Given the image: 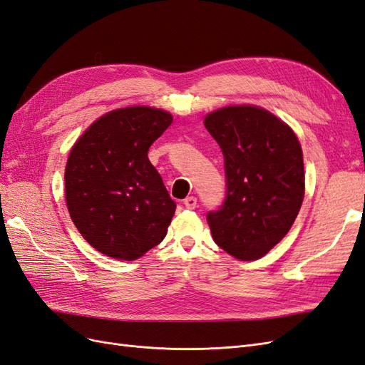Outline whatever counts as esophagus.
I'll return each instance as SVG.
<instances>
[{
  "mask_svg": "<svg viewBox=\"0 0 365 365\" xmlns=\"http://www.w3.org/2000/svg\"><path fill=\"white\" fill-rule=\"evenodd\" d=\"M196 204H197V200L195 196H187L184 200V207L189 208V210H193L196 208Z\"/></svg>",
  "mask_w": 365,
  "mask_h": 365,
  "instance_id": "1",
  "label": "esophagus"
}]
</instances>
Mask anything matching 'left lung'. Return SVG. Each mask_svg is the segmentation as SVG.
I'll return each mask as SVG.
<instances>
[{"label": "left lung", "instance_id": "8db88e82", "mask_svg": "<svg viewBox=\"0 0 365 365\" xmlns=\"http://www.w3.org/2000/svg\"><path fill=\"white\" fill-rule=\"evenodd\" d=\"M204 125L224 153L225 200L207 213L216 244L240 260L286 236L304 197L303 152L292 129L256 106H227Z\"/></svg>", "mask_w": 365, "mask_h": 365}]
</instances>
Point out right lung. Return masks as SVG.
I'll return each mask as SVG.
<instances>
[{"instance_id": "1", "label": "right lung", "mask_w": 365, "mask_h": 365, "mask_svg": "<svg viewBox=\"0 0 365 365\" xmlns=\"http://www.w3.org/2000/svg\"><path fill=\"white\" fill-rule=\"evenodd\" d=\"M172 115L149 106L115 109L76 141L65 169L74 225L97 251L135 260L168 235L176 204L148 158Z\"/></svg>"}]
</instances>
